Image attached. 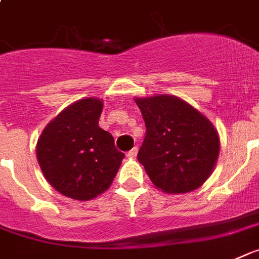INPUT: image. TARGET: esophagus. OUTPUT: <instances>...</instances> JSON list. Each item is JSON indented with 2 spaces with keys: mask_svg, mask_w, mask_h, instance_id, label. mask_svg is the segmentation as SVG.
<instances>
[{
  "mask_svg": "<svg viewBox=\"0 0 259 259\" xmlns=\"http://www.w3.org/2000/svg\"><path fill=\"white\" fill-rule=\"evenodd\" d=\"M136 155H138V148H136V147H134V148H132L131 151L127 153V156L130 157V159H135V157H136Z\"/></svg>",
  "mask_w": 259,
  "mask_h": 259,
  "instance_id": "esophagus-1",
  "label": "esophagus"
}]
</instances>
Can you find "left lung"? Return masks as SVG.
<instances>
[{
  "instance_id": "1",
  "label": "left lung",
  "mask_w": 259,
  "mask_h": 259,
  "mask_svg": "<svg viewBox=\"0 0 259 259\" xmlns=\"http://www.w3.org/2000/svg\"><path fill=\"white\" fill-rule=\"evenodd\" d=\"M145 121L139 163L157 189L187 193L208 180L220 153V138L208 117L173 95L135 98Z\"/></svg>"
}]
</instances>
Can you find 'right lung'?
Instances as JSON below:
<instances>
[{"label": "right lung", "mask_w": 259, "mask_h": 259, "mask_svg": "<svg viewBox=\"0 0 259 259\" xmlns=\"http://www.w3.org/2000/svg\"><path fill=\"white\" fill-rule=\"evenodd\" d=\"M103 100L70 104L49 123L37 142V160L46 180L66 197L87 201L106 192L124 153L99 127Z\"/></svg>", "instance_id": "obj_1"}]
</instances>
